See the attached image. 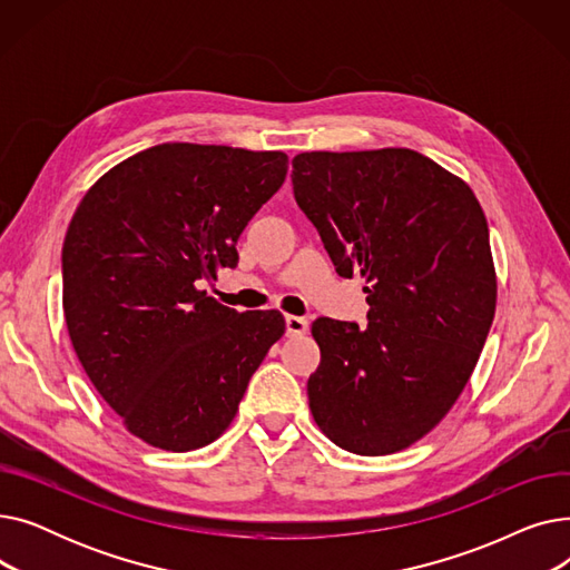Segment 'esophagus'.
Masks as SVG:
<instances>
[{
	"mask_svg": "<svg viewBox=\"0 0 570 570\" xmlns=\"http://www.w3.org/2000/svg\"><path fill=\"white\" fill-rule=\"evenodd\" d=\"M309 331V321L303 316H286V335L288 337H297L305 335Z\"/></svg>",
	"mask_w": 570,
	"mask_h": 570,
	"instance_id": "1",
	"label": "esophagus"
}]
</instances>
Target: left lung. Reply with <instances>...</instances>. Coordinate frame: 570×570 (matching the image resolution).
<instances>
[{"label":"left lung","mask_w":570,"mask_h":570,"mask_svg":"<svg viewBox=\"0 0 570 570\" xmlns=\"http://www.w3.org/2000/svg\"><path fill=\"white\" fill-rule=\"evenodd\" d=\"M291 179L337 275H361L370 305L365 327L312 323V415L348 453H397L451 411L488 340L497 277L483 207L406 147L303 153Z\"/></svg>","instance_id":"obj_1"}]
</instances>
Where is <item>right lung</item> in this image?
I'll return each instance as SVG.
<instances>
[{"label": "right lung", "mask_w": 570, "mask_h": 570, "mask_svg": "<svg viewBox=\"0 0 570 570\" xmlns=\"http://www.w3.org/2000/svg\"><path fill=\"white\" fill-rule=\"evenodd\" d=\"M284 153L161 142L85 194L62 249L65 318L78 361L127 430L187 453L235 417L286 331L200 291L237 265L235 243L284 185Z\"/></svg>", "instance_id": "add662e5"}]
</instances>
